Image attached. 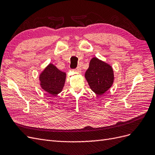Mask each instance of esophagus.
Here are the masks:
<instances>
[{
    "label": "esophagus",
    "mask_w": 155,
    "mask_h": 155,
    "mask_svg": "<svg viewBox=\"0 0 155 155\" xmlns=\"http://www.w3.org/2000/svg\"><path fill=\"white\" fill-rule=\"evenodd\" d=\"M74 70L75 72H78V73H80V72H81V68H79V67H77L76 69H74Z\"/></svg>",
    "instance_id": "obj_1"
}]
</instances>
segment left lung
Segmentation results:
<instances>
[{"instance_id":"left-lung-1","label":"left lung","mask_w":155,"mask_h":155,"mask_svg":"<svg viewBox=\"0 0 155 155\" xmlns=\"http://www.w3.org/2000/svg\"><path fill=\"white\" fill-rule=\"evenodd\" d=\"M85 77L91 90L97 95H102L113 84V69L110 64L97 58H93L89 63Z\"/></svg>"}]
</instances>
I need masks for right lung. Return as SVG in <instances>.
Returning a JSON list of instances; mask_svg holds the SVG:
<instances>
[{
	"label": "right lung",
	"mask_w": 155,
	"mask_h": 155,
	"mask_svg": "<svg viewBox=\"0 0 155 155\" xmlns=\"http://www.w3.org/2000/svg\"><path fill=\"white\" fill-rule=\"evenodd\" d=\"M66 79V73L50 63L39 75L40 86L45 91L55 96L62 91Z\"/></svg>",
	"instance_id": "1"
}]
</instances>
